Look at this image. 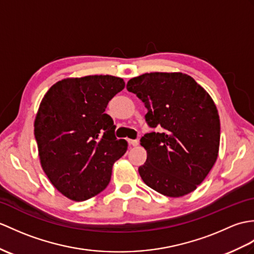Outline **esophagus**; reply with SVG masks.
Here are the masks:
<instances>
[{"mask_svg":"<svg viewBox=\"0 0 254 254\" xmlns=\"http://www.w3.org/2000/svg\"><path fill=\"white\" fill-rule=\"evenodd\" d=\"M128 144L131 146H137L138 145V140L137 139H128Z\"/></svg>","mask_w":254,"mask_h":254,"instance_id":"esophagus-1","label":"esophagus"}]
</instances>
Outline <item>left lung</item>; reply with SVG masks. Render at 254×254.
I'll use <instances>...</instances> for the list:
<instances>
[{
	"mask_svg": "<svg viewBox=\"0 0 254 254\" xmlns=\"http://www.w3.org/2000/svg\"><path fill=\"white\" fill-rule=\"evenodd\" d=\"M147 108L150 132L140 138L147 151L138 168L147 186L168 197L196 190L216 161L220 147V117L204 88L181 72H150L127 82Z\"/></svg>",
	"mask_w": 254,
	"mask_h": 254,
	"instance_id": "left-lung-1",
	"label": "left lung"
}]
</instances>
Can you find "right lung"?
<instances>
[{
  "label": "right lung",
  "instance_id": "add662e5",
  "mask_svg": "<svg viewBox=\"0 0 254 254\" xmlns=\"http://www.w3.org/2000/svg\"><path fill=\"white\" fill-rule=\"evenodd\" d=\"M125 85L108 74L64 79L41 102L34 121L41 166L67 198L84 201L103 191L114 163L126 154L127 140L117 139L114 121L105 114Z\"/></svg>",
  "mask_w": 254,
  "mask_h": 254
}]
</instances>
